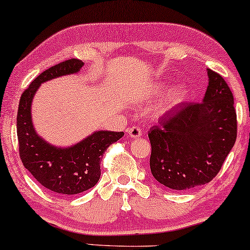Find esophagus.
<instances>
[{
	"instance_id": "1",
	"label": "esophagus",
	"mask_w": 250,
	"mask_h": 250,
	"mask_svg": "<svg viewBox=\"0 0 250 250\" xmlns=\"http://www.w3.org/2000/svg\"><path fill=\"white\" fill-rule=\"evenodd\" d=\"M128 134L131 138H138L142 136V129L137 125H134V127L128 129Z\"/></svg>"
}]
</instances>
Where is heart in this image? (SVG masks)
Returning <instances> with one entry per match:
<instances>
[{"label": "heart", "instance_id": "heart-1", "mask_svg": "<svg viewBox=\"0 0 250 250\" xmlns=\"http://www.w3.org/2000/svg\"><path fill=\"white\" fill-rule=\"evenodd\" d=\"M165 88V85L164 83H154L151 85L150 87H147V90H145L143 94L141 97L142 103H147L150 102L151 99L154 97H157L162 91ZM187 88H186L183 85H178V86L173 87L172 90L169 91L168 94H167L165 100H164L162 109L163 110H168L173 107L178 106L182 102H185L186 97H187Z\"/></svg>", "mask_w": 250, "mask_h": 250}]
</instances>
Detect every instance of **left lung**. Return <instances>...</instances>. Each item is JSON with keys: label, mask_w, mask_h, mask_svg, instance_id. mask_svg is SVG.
Returning a JSON list of instances; mask_svg holds the SVG:
<instances>
[{"label": "left lung", "mask_w": 250, "mask_h": 250, "mask_svg": "<svg viewBox=\"0 0 250 250\" xmlns=\"http://www.w3.org/2000/svg\"><path fill=\"white\" fill-rule=\"evenodd\" d=\"M202 103H186L148 131L150 168L167 188L187 190L209 183L222 168L236 140L238 121L232 91L208 69Z\"/></svg>", "instance_id": "obj_1"}]
</instances>
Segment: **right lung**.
Listing matches in <instances>:
<instances>
[{
  "label": "right lung",
  "instance_id": "obj_1",
  "mask_svg": "<svg viewBox=\"0 0 250 250\" xmlns=\"http://www.w3.org/2000/svg\"><path fill=\"white\" fill-rule=\"evenodd\" d=\"M83 65L81 60L70 59L41 72L21 94L18 106L17 136L21 163L42 187L63 196L94 187L100 178L103 154L125 135L123 131L100 130L70 147H56L34 130L31 104L40 84L78 72Z\"/></svg>",
  "mask_w": 250,
  "mask_h": 250
}]
</instances>
